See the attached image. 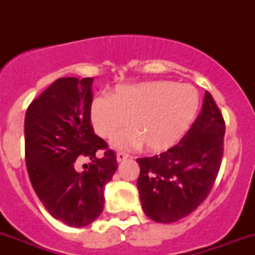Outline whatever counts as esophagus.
I'll return each instance as SVG.
<instances>
[{
  "instance_id": "34e87169",
  "label": "esophagus",
  "mask_w": 255,
  "mask_h": 255,
  "mask_svg": "<svg viewBox=\"0 0 255 255\" xmlns=\"http://www.w3.org/2000/svg\"><path fill=\"white\" fill-rule=\"evenodd\" d=\"M128 157H129V155H128V153H126V152H118V155H116V159H118V161H119V163L124 161V160L128 159Z\"/></svg>"
}]
</instances>
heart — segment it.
<instances>
[{
	"label": "heart",
	"instance_id": "1",
	"mask_svg": "<svg viewBox=\"0 0 255 255\" xmlns=\"http://www.w3.org/2000/svg\"><path fill=\"white\" fill-rule=\"evenodd\" d=\"M200 95L190 85L155 81L118 86L110 98L96 96L90 104V120L102 139L115 141L122 149L144 144L148 151L161 152L173 147L193 123Z\"/></svg>",
	"mask_w": 255,
	"mask_h": 255
}]
</instances>
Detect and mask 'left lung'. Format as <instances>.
<instances>
[{
	"instance_id": "left-lung-1",
	"label": "left lung",
	"mask_w": 255,
	"mask_h": 255,
	"mask_svg": "<svg viewBox=\"0 0 255 255\" xmlns=\"http://www.w3.org/2000/svg\"><path fill=\"white\" fill-rule=\"evenodd\" d=\"M225 120L210 92L202 110L178 144L152 157L137 159L140 201L156 222H176L209 196L224 155Z\"/></svg>"
}]
</instances>
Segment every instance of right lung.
I'll return each mask as SVG.
<instances>
[{
  "label": "right lung",
  "instance_id": "add662e5",
  "mask_svg": "<svg viewBox=\"0 0 255 255\" xmlns=\"http://www.w3.org/2000/svg\"><path fill=\"white\" fill-rule=\"evenodd\" d=\"M92 78H59L27 107L26 168L35 193L54 218L73 228L95 221L104 208L115 152L95 135L90 120ZM98 151L104 156L98 158ZM87 159L84 170L78 163Z\"/></svg>",
  "mask_w": 255,
  "mask_h": 255
}]
</instances>
